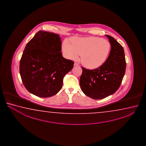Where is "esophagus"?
Returning a JSON list of instances; mask_svg holds the SVG:
<instances>
[{"instance_id": "1", "label": "esophagus", "mask_w": 146, "mask_h": 146, "mask_svg": "<svg viewBox=\"0 0 146 146\" xmlns=\"http://www.w3.org/2000/svg\"><path fill=\"white\" fill-rule=\"evenodd\" d=\"M74 66H79V64H78L77 63H76V62H74Z\"/></svg>"}]
</instances>
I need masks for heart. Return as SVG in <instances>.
I'll return each mask as SVG.
<instances>
[{"label":"heart","instance_id":"obj_1","mask_svg":"<svg viewBox=\"0 0 146 146\" xmlns=\"http://www.w3.org/2000/svg\"><path fill=\"white\" fill-rule=\"evenodd\" d=\"M62 50L68 59H74L81 55V61L84 66L94 69L101 66L109 56L111 45L108 41L99 37H75L70 44L65 42Z\"/></svg>","mask_w":146,"mask_h":146}]
</instances>
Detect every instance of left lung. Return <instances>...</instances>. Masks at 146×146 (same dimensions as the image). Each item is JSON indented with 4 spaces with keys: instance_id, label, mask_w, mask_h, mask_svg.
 <instances>
[{
    "instance_id": "left-lung-1",
    "label": "left lung",
    "mask_w": 146,
    "mask_h": 146,
    "mask_svg": "<svg viewBox=\"0 0 146 146\" xmlns=\"http://www.w3.org/2000/svg\"><path fill=\"white\" fill-rule=\"evenodd\" d=\"M111 44L107 59L96 69L82 67L80 79L82 91L95 100L104 99L113 94L119 89L126 70V62L123 48L114 38L106 35Z\"/></svg>"
}]
</instances>
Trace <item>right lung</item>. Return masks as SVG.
<instances>
[{
	"label": "right lung",
	"mask_w": 146,
	"mask_h": 146,
	"mask_svg": "<svg viewBox=\"0 0 146 146\" xmlns=\"http://www.w3.org/2000/svg\"><path fill=\"white\" fill-rule=\"evenodd\" d=\"M61 44L59 35L42 31L27 43L20 59L19 72L30 93L48 98L62 88L63 78L74 62L62 57Z\"/></svg>",
	"instance_id": "add662e5"
}]
</instances>
